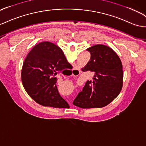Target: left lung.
Instances as JSON below:
<instances>
[{
	"label": "left lung",
	"mask_w": 146,
	"mask_h": 146,
	"mask_svg": "<svg viewBox=\"0 0 146 146\" xmlns=\"http://www.w3.org/2000/svg\"><path fill=\"white\" fill-rule=\"evenodd\" d=\"M91 58L83 68L94 73L87 80L73 104L80 108H102L119 95L123 86V72L120 59L110 47L96 45L86 49Z\"/></svg>",
	"instance_id": "8db88e82"
}]
</instances>
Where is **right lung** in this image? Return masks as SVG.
I'll return each mask as SVG.
<instances>
[{"label": "right lung", "mask_w": 146, "mask_h": 146, "mask_svg": "<svg viewBox=\"0 0 146 146\" xmlns=\"http://www.w3.org/2000/svg\"><path fill=\"white\" fill-rule=\"evenodd\" d=\"M70 64L62 50L50 42L35 45L23 62L21 80L29 95L44 106L64 108L68 105L58 92L55 76Z\"/></svg>", "instance_id": "obj_1"}]
</instances>
